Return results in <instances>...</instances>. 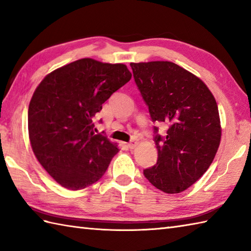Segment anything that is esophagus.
I'll return each instance as SVG.
<instances>
[{
  "mask_svg": "<svg viewBox=\"0 0 251 251\" xmlns=\"http://www.w3.org/2000/svg\"><path fill=\"white\" fill-rule=\"evenodd\" d=\"M137 146H138L137 141H131V142L128 143V145H127V147H128L129 149H135Z\"/></svg>",
  "mask_w": 251,
  "mask_h": 251,
  "instance_id": "obj_1",
  "label": "esophagus"
}]
</instances>
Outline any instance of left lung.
Segmentation results:
<instances>
[{"label":"left lung","instance_id":"8db88e82","mask_svg":"<svg viewBox=\"0 0 251 251\" xmlns=\"http://www.w3.org/2000/svg\"><path fill=\"white\" fill-rule=\"evenodd\" d=\"M130 67L152 121L169 125L164 139L154 138L157 163L143 175L165 193H180L207 172L220 146L216 99L199 76L174 62H131Z\"/></svg>","mask_w":251,"mask_h":251}]
</instances>
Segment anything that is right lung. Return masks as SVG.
<instances>
[{
  "mask_svg": "<svg viewBox=\"0 0 251 251\" xmlns=\"http://www.w3.org/2000/svg\"><path fill=\"white\" fill-rule=\"evenodd\" d=\"M130 78L124 63L83 58L51 71L34 90L28 111L30 145L63 188L77 191L95 183L120 151L117 143L95 134L93 117Z\"/></svg>",
  "mask_w": 251,
  "mask_h": 251,
  "instance_id": "right-lung-1",
  "label": "right lung"
}]
</instances>
